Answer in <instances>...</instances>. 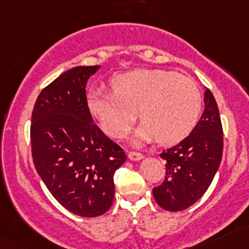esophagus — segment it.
<instances>
[{
	"label": "esophagus",
	"mask_w": 249,
	"mask_h": 249,
	"mask_svg": "<svg viewBox=\"0 0 249 249\" xmlns=\"http://www.w3.org/2000/svg\"><path fill=\"white\" fill-rule=\"evenodd\" d=\"M127 156H129V158H130L131 160H135V162L143 160V158H144L143 155L139 154V152H135V151L129 152V154H127Z\"/></svg>",
	"instance_id": "obj_1"
}]
</instances>
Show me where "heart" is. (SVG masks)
Masks as SVG:
<instances>
[{
    "label": "heart",
    "instance_id": "obj_1",
    "mask_svg": "<svg viewBox=\"0 0 249 249\" xmlns=\"http://www.w3.org/2000/svg\"><path fill=\"white\" fill-rule=\"evenodd\" d=\"M111 93L87 94L89 114L105 133L126 137L138 117L142 124L133 143L157 138L160 144H176L193 132L200 118L202 97L198 87L187 76L165 70H135L113 76Z\"/></svg>",
    "mask_w": 249,
    "mask_h": 249
}]
</instances>
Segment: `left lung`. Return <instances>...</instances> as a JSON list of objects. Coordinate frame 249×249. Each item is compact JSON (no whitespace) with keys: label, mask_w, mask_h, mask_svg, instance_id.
<instances>
[{"label":"left lung","mask_w":249,"mask_h":249,"mask_svg":"<svg viewBox=\"0 0 249 249\" xmlns=\"http://www.w3.org/2000/svg\"><path fill=\"white\" fill-rule=\"evenodd\" d=\"M222 135L216 100L206 87L204 111L195 129L160 155L166 173L162 184L152 191L158 206L168 212H181L200 200L220 166Z\"/></svg>","instance_id":"left-lung-1"}]
</instances>
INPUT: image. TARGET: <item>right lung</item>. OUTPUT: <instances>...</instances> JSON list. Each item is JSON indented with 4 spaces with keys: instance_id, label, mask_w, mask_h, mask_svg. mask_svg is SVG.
Wrapping results in <instances>:
<instances>
[{
    "instance_id": "add662e5",
    "label": "right lung",
    "mask_w": 249,
    "mask_h": 249,
    "mask_svg": "<svg viewBox=\"0 0 249 249\" xmlns=\"http://www.w3.org/2000/svg\"><path fill=\"white\" fill-rule=\"evenodd\" d=\"M100 66L68 70L41 91L32 114L33 162L56 201L73 214L100 216L112 206L114 171L126 155L93 123L86 84Z\"/></svg>"
}]
</instances>
